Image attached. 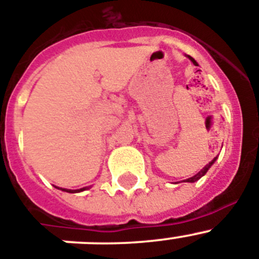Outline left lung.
<instances>
[{
	"mask_svg": "<svg viewBox=\"0 0 259 259\" xmlns=\"http://www.w3.org/2000/svg\"><path fill=\"white\" fill-rule=\"evenodd\" d=\"M189 59H190V60H192V62H193V64H194V65H198V64H197V61H195V60H194V59H193V57H190V56H189ZM214 161H216V158H213V159H212V161H211V162H209V163H208V165H206V166H204V167H203V168H202V170H200V171H199V172H198V174H197V175L192 176V178L187 179V180H184V181H188V183H194V181L199 180V179H200V178H202V176H203V175H204V174H206V172H207V171H208V168H209V167H211V166H212V163H213V162H214Z\"/></svg>",
	"mask_w": 259,
	"mask_h": 259,
	"instance_id": "1",
	"label": "left lung"
}]
</instances>
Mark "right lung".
I'll use <instances>...</instances> for the list:
<instances>
[{"label":"right lung","mask_w":259,"mask_h":259,"mask_svg":"<svg viewBox=\"0 0 259 259\" xmlns=\"http://www.w3.org/2000/svg\"><path fill=\"white\" fill-rule=\"evenodd\" d=\"M57 189H61L64 190V192H69V193H76V192H81V190H84L85 188H83V189H78V190H69V189H62V188H57Z\"/></svg>","instance_id":"obj_1"}]
</instances>
